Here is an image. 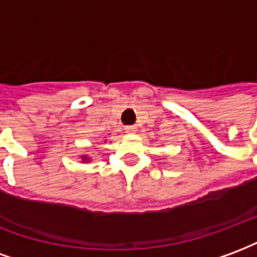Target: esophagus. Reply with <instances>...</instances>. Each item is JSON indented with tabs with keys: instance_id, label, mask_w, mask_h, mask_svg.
Masks as SVG:
<instances>
[{
	"instance_id": "34e87169",
	"label": "esophagus",
	"mask_w": 257,
	"mask_h": 257,
	"mask_svg": "<svg viewBox=\"0 0 257 257\" xmlns=\"http://www.w3.org/2000/svg\"><path fill=\"white\" fill-rule=\"evenodd\" d=\"M123 129H125V132H126V134H135V132L138 131L136 125H126Z\"/></svg>"
}]
</instances>
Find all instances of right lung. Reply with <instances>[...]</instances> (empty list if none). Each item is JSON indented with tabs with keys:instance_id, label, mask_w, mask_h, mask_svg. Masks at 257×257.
<instances>
[{
	"instance_id": "add662e5",
	"label": "right lung",
	"mask_w": 257,
	"mask_h": 257,
	"mask_svg": "<svg viewBox=\"0 0 257 257\" xmlns=\"http://www.w3.org/2000/svg\"><path fill=\"white\" fill-rule=\"evenodd\" d=\"M82 160H84V161H86V157H82Z\"/></svg>"
}]
</instances>
